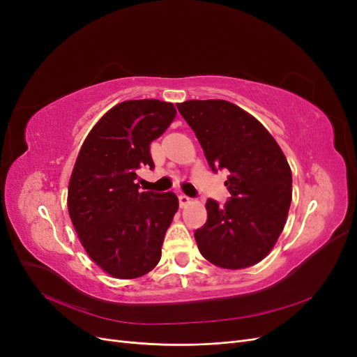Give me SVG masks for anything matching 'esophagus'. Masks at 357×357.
I'll use <instances>...</instances> for the list:
<instances>
[{
    "label": "esophagus",
    "instance_id": "1",
    "mask_svg": "<svg viewBox=\"0 0 357 357\" xmlns=\"http://www.w3.org/2000/svg\"><path fill=\"white\" fill-rule=\"evenodd\" d=\"M178 202H180V207H186L188 204H190V198L186 197V195H180Z\"/></svg>",
    "mask_w": 357,
    "mask_h": 357
}]
</instances>
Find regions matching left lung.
<instances>
[{"label":"left lung","instance_id":"1","mask_svg":"<svg viewBox=\"0 0 357 357\" xmlns=\"http://www.w3.org/2000/svg\"><path fill=\"white\" fill-rule=\"evenodd\" d=\"M177 109L195 132L213 171L226 168L232 198L195 231L201 255L215 266H253L273 250L291 202V171L274 137L250 113L225 100H190Z\"/></svg>","mask_w":357,"mask_h":357}]
</instances>
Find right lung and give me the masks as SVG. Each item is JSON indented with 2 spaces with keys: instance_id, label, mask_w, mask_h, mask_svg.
I'll return each instance as SVG.
<instances>
[{
  "instance_id": "right-lung-1",
  "label": "right lung",
  "mask_w": 357,
  "mask_h": 357,
  "mask_svg": "<svg viewBox=\"0 0 357 357\" xmlns=\"http://www.w3.org/2000/svg\"><path fill=\"white\" fill-rule=\"evenodd\" d=\"M176 114L174 104L159 100L119 102L95 123L75 159L70 219L88 256L114 278H138L160 261L178 198L139 192L135 171L153 168L150 143Z\"/></svg>"
}]
</instances>
